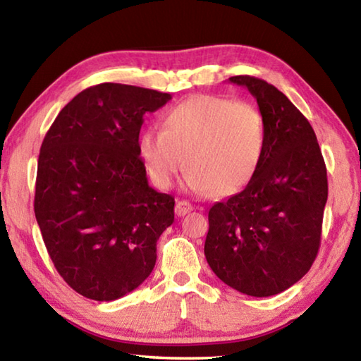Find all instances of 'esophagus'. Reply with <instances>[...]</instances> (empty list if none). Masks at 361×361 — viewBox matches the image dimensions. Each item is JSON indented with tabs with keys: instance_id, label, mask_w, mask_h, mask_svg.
Returning a JSON list of instances; mask_svg holds the SVG:
<instances>
[{
	"instance_id": "esophagus-1",
	"label": "esophagus",
	"mask_w": 361,
	"mask_h": 361,
	"mask_svg": "<svg viewBox=\"0 0 361 361\" xmlns=\"http://www.w3.org/2000/svg\"><path fill=\"white\" fill-rule=\"evenodd\" d=\"M189 212H192V205L188 202V200H178L175 205V213L176 216H185Z\"/></svg>"
}]
</instances>
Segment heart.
Listing matches in <instances>:
<instances>
[{
    "label": "heart",
    "mask_w": 361,
    "mask_h": 361,
    "mask_svg": "<svg viewBox=\"0 0 361 361\" xmlns=\"http://www.w3.org/2000/svg\"><path fill=\"white\" fill-rule=\"evenodd\" d=\"M266 148L258 108L216 95H192L170 109L162 130L146 129L138 149L154 185L169 189L189 170L186 185L197 192L232 195L255 178Z\"/></svg>",
    "instance_id": "heart-1"
}]
</instances>
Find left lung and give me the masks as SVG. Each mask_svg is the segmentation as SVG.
<instances>
[{"label": "left lung", "mask_w": 361, "mask_h": 361, "mask_svg": "<svg viewBox=\"0 0 361 361\" xmlns=\"http://www.w3.org/2000/svg\"><path fill=\"white\" fill-rule=\"evenodd\" d=\"M258 102L266 148L250 185L209 212L205 258L231 288L266 298L309 272L322 237L326 167L304 114L272 84L232 76Z\"/></svg>", "instance_id": "8db88e82"}]
</instances>
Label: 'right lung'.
Instances as JSON below:
<instances>
[{
    "label": "right lung",
    "mask_w": 361,
    "mask_h": 361,
    "mask_svg": "<svg viewBox=\"0 0 361 361\" xmlns=\"http://www.w3.org/2000/svg\"><path fill=\"white\" fill-rule=\"evenodd\" d=\"M170 99L137 85H92L42 140L36 221L57 272L94 301H114L142 285L159 237L173 223L175 199L148 185L138 149L143 116Z\"/></svg>",
    "instance_id": "1"
}]
</instances>
